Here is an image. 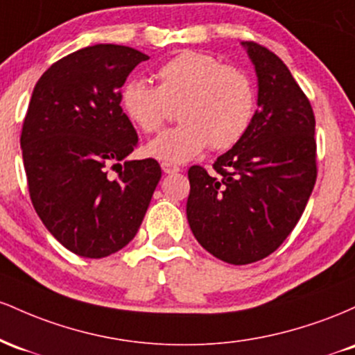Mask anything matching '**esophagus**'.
Wrapping results in <instances>:
<instances>
[{
  "mask_svg": "<svg viewBox=\"0 0 355 355\" xmlns=\"http://www.w3.org/2000/svg\"><path fill=\"white\" fill-rule=\"evenodd\" d=\"M162 170H164L165 173H177L180 172V166L170 164V162H164V164H162Z\"/></svg>",
  "mask_w": 355,
  "mask_h": 355,
  "instance_id": "esophagus-1",
  "label": "esophagus"
}]
</instances>
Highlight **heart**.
Wrapping results in <instances>:
<instances>
[{
    "label": "heart",
    "mask_w": 355,
    "mask_h": 355,
    "mask_svg": "<svg viewBox=\"0 0 355 355\" xmlns=\"http://www.w3.org/2000/svg\"><path fill=\"white\" fill-rule=\"evenodd\" d=\"M157 80V87L130 80L120 96L126 118L145 133L160 130L177 107L182 123L145 146V153L157 160L182 164L209 145L214 150L232 148L254 120L250 76L209 53L180 51L158 68Z\"/></svg>",
    "instance_id": "obj_1"
}]
</instances>
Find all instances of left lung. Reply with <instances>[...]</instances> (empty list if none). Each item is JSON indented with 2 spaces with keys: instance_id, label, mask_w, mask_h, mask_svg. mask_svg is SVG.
Segmentation results:
<instances>
[{
  "instance_id": "8db88e82",
  "label": "left lung",
  "mask_w": 355,
  "mask_h": 355,
  "mask_svg": "<svg viewBox=\"0 0 355 355\" xmlns=\"http://www.w3.org/2000/svg\"><path fill=\"white\" fill-rule=\"evenodd\" d=\"M247 48L259 78V110L215 173L190 166L187 218L198 243L234 266L266 259L302 217L317 178L311 101L275 53Z\"/></svg>"
}]
</instances>
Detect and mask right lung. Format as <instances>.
<instances>
[{
    "mask_svg": "<svg viewBox=\"0 0 355 355\" xmlns=\"http://www.w3.org/2000/svg\"><path fill=\"white\" fill-rule=\"evenodd\" d=\"M146 60L135 48L93 44L35 85L19 138L30 198L53 237L80 257H108L135 237L162 178L153 158L120 165L138 145L121 87Z\"/></svg>",
    "mask_w": 355,
    "mask_h": 355,
    "instance_id": "1",
    "label": "right lung"
}]
</instances>
